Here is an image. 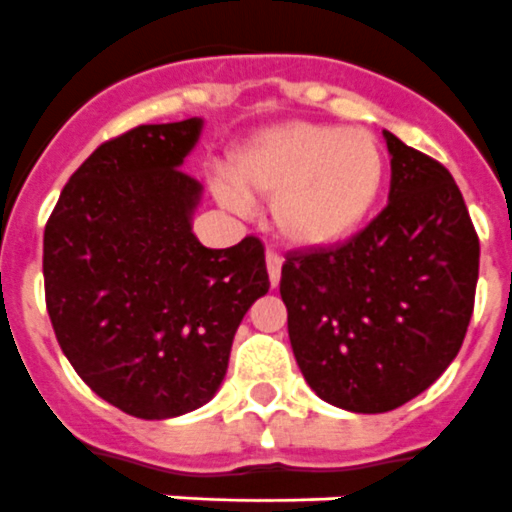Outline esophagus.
<instances>
[{"instance_id":"esophagus-1","label":"esophagus","mask_w":512,"mask_h":512,"mask_svg":"<svg viewBox=\"0 0 512 512\" xmlns=\"http://www.w3.org/2000/svg\"><path fill=\"white\" fill-rule=\"evenodd\" d=\"M265 265H268V276H270V286H278V281H281V268H283V257L278 255V252H273V249H268L265 252Z\"/></svg>"}]
</instances>
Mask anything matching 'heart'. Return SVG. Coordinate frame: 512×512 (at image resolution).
<instances>
[{
    "label": "heart",
    "mask_w": 512,
    "mask_h": 512,
    "mask_svg": "<svg viewBox=\"0 0 512 512\" xmlns=\"http://www.w3.org/2000/svg\"><path fill=\"white\" fill-rule=\"evenodd\" d=\"M226 203L270 200L273 226L299 247H328L369 216L385 179V158L364 130L289 122L265 130L231 161Z\"/></svg>",
    "instance_id": "heart-1"
}]
</instances>
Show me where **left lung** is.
Here are the masks:
<instances>
[{"mask_svg":"<svg viewBox=\"0 0 512 512\" xmlns=\"http://www.w3.org/2000/svg\"><path fill=\"white\" fill-rule=\"evenodd\" d=\"M385 140L390 203L349 242L289 252L281 270L304 380L356 414L398 409L448 369L479 281V236L450 171Z\"/></svg>","mask_w":512,"mask_h":512,"instance_id":"obj_1","label":"left lung"}]
</instances>
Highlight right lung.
<instances>
[{
  "label": "right lung",
  "mask_w": 512,
  "mask_h": 512,
  "mask_svg": "<svg viewBox=\"0 0 512 512\" xmlns=\"http://www.w3.org/2000/svg\"><path fill=\"white\" fill-rule=\"evenodd\" d=\"M200 119L140 124L98 145L44 231L51 328L75 372L137 419L208 403L247 309L268 294L257 236L210 249L192 234L200 182L182 171Z\"/></svg>",
  "instance_id": "1"
}]
</instances>
